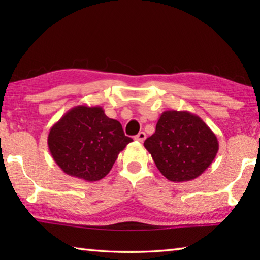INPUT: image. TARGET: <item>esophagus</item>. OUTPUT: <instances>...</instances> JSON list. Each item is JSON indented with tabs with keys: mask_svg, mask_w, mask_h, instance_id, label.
<instances>
[{
	"mask_svg": "<svg viewBox=\"0 0 260 260\" xmlns=\"http://www.w3.org/2000/svg\"><path fill=\"white\" fill-rule=\"evenodd\" d=\"M146 138H147V135H146V133H144V132H140V133L138 134V135H135V140L136 141H139V142H143L144 140H146Z\"/></svg>",
	"mask_w": 260,
	"mask_h": 260,
	"instance_id": "34e87169",
	"label": "esophagus"
}]
</instances>
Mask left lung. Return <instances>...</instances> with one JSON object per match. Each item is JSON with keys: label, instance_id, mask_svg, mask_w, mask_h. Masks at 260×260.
<instances>
[{"label": "left lung", "instance_id": "left-lung-1", "mask_svg": "<svg viewBox=\"0 0 260 260\" xmlns=\"http://www.w3.org/2000/svg\"><path fill=\"white\" fill-rule=\"evenodd\" d=\"M153 161L173 182L190 181L212 164L219 150L218 139L199 116L189 111H164L156 132L144 141Z\"/></svg>", "mask_w": 260, "mask_h": 260}]
</instances>
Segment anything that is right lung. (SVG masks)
Returning <instances> with one entry per match:
<instances>
[{
    "instance_id": "add662e5",
    "label": "right lung",
    "mask_w": 260,
    "mask_h": 260,
    "mask_svg": "<svg viewBox=\"0 0 260 260\" xmlns=\"http://www.w3.org/2000/svg\"><path fill=\"white\" fill-rule=\"evenodd\" d=\"M132 141L120 122L109 118L102 107L77 105L52 125L48 148L64 173L93 182L110 172Z\"/></svg>"
}]
</instances>
